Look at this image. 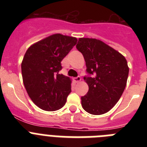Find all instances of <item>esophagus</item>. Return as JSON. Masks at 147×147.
<instances>
[{"instance_id":"34e87169","label":"esophagus","mask_w":147,"mask_h":147,"mask_svg":"<svg viewBox=\"0 0 147 147\" xmlns=\"http://www.w3.org/2000/svg\"><path fill=\"white\" fill-rule=\"evenodd\" d=\"M74 82L76 83H78V82H80V81H81V77H80V76H77V77H76V78H74Z\"/></svg>"}]
</instances>
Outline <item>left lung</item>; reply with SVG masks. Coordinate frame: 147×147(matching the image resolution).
<instances>
[{
	"label": "left lung",
	"mask_w": 147,
	"mask_h": 147,
	"mask_svg": "<svg viewBox=\"0 0 147 147\" xmlns=\"http://www.w3.org/2000/svg\"><path fill=\"white\" fill-rule=\"evenodd\" d=\"M76 49L82 54L88 92L81 97L83 109L93 115L106 113L119 102L127 85L129 67L121 54L95 38H80Z\"/></svg>",
	"instance_id": "8db88e82"
}]
</instances>
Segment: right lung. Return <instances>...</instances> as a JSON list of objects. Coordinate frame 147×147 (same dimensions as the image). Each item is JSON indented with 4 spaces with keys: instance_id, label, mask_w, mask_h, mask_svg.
I'll list each match as a JSON object with an SVG mask.
<instances>
[{
    "instance_id": "1",
    "label": "right lung",
    "mask_w": 147,
    "mask_h": 147,
    "mask_svg": "<svg viewBox=\"0 0 147 147\" xmlns=\"http://www.w3.org/2000/svg\"><path fill=\"white\" fill-rule=\"evenodd\" d=\"M77 39L54 34L32 45L21 63L23 82L32 102L43 110L55 111L66 103L71 80L59 74L61 62Z\"/></svg>"
}]
</instances>
